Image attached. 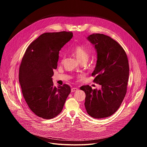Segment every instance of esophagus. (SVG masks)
Listing matches in <instances>:
<instances>
[{
	"instance_id": "obj_1",
	"label": "esophagus",
	"mask_w": 147,
	"mask_h": 147,
	"mask_svg": "<svg viewBox=\"0 0 147 147\" xmlns=\"http://www.w3.org/2000/svg\"><path fill=\"white\" fill-rule=\"evenodd\" d=\"M78 90V88H71V92H75V91H77Z\"/></svg>"
}]
</instances>
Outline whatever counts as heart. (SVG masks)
<instances>
[{"mask_svg":"<svg viewBox=\"0 0 147 147\" xmlns=\"http://www.w3.org/2000/svg\"><path fill=\"white\" fill-rule=\"evenodd\" d=\"M72 51L75 55L76 58L78 61H80L84 59L88 60L90 56L89 49L86 46L83 45L82 44H78L75 45L73 48ZM61 57H62V60H61V61H62L63 59L64 58V55H63Z\"/></svg>","mask_w":147,"mask_h":147,"instance_id":"1","label":"heart"}]
</instances>
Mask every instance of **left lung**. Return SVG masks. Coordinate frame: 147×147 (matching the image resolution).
<instances>
[{
	"label": "left lung",
	"mask_w": 147,
	"mask_h": 147,
	"mask_svg": "<svg viewBox=\"0 0 147 147\" xmlns=\"http://www.w3.org/2000/svg\"><path fill=\"white\" fill-rule=\"evenodd\" d=\"M97 52L96 65L92 73L94 82L101 85L99 90L90 86L80 89L86 93L85 107L88 114L95 119L115 113L127 92L129 76V61L121 46L110 36L93 34L87 37Z\"/></svg>",
	"instance_id": "1"
}]
</instances>
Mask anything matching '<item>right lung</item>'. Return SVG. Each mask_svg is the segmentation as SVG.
Wrapping results in <instances>:
<instances>
[{
    "instance_id": "1",
    "label": "right lung",
    "mask_w": 147,
    "mask_h": 147,
    "mask_svg": "<svg viewBox=\"0 0 147 147\" xmlns=\"http://www.w3.org/2000/svg\"><path fill=\"white\" fill-rule=\"evenodd\" d=\"M71 32H46L28 46L19 69V82L30 110L38 117L52 119L62 111L71 92L67 84L56 87L52 77L61 48L72 38Z\"/></svg>"
}]
</instances>
